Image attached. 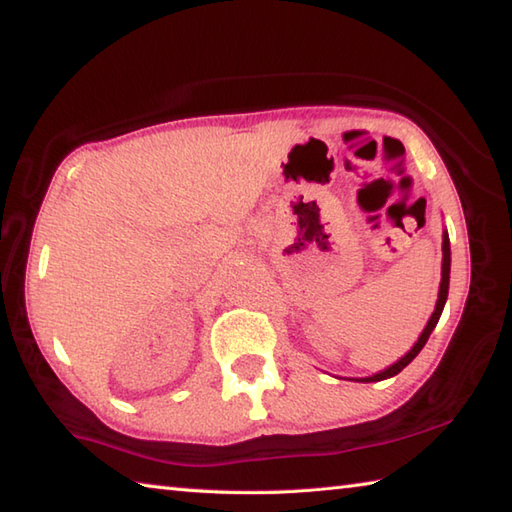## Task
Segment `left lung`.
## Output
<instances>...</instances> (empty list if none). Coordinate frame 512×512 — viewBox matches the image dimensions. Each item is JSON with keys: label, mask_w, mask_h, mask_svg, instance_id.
<instances>
[{"label": "left lung", "mask_w": 512, "mask_h": 512, "mask_svg": "<svg viewBox=\"0 0 512 512\" xmlns=\"http://www.w3.org/2000/svg\"><path fill=\"white\" fill-rule=\"evenodd\" d=\"M449 275H451V244H449V235L444 233L442 235V281H440V290H438V301H436V310H433L429 323L424 325V330L420 334V339L416 341V345L411 347V350L400 358V361H396L394 365H389L387 369H383V372H378L374 376H367V378H356L358 383H378V380H385V378H391L396 376L398 372H402L413 358H416L420 354V350L424 347V343L429 341V336L433 332V328H436L438 321H440V314L444 310V303H447V297H449ZM354 380V378H352Z\"/></svg>", "instance_id": "left-lung-1"}]
</instances>
